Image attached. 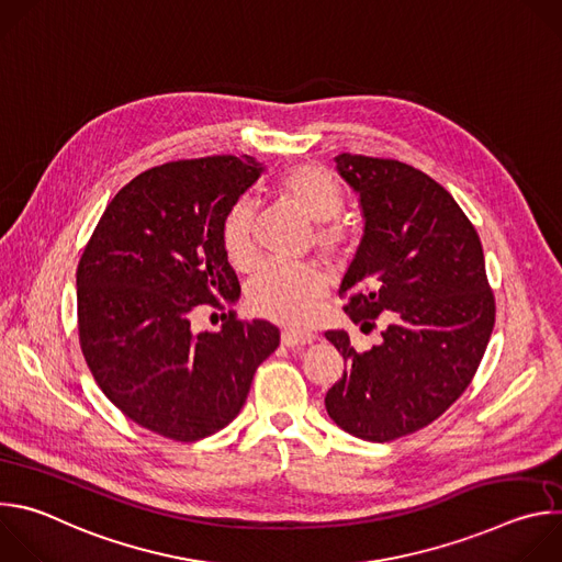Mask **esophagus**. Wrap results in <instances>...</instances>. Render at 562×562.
<instances>
[{"mask_svg": "<svg viewBox=\"0 0 562 562\" xmlns=\"http://www.w3.org/2000/svg\"><path fill=\"white\" fill-rule=\"evenodd\" d=\"M315 338L311 334H295V331H284L282 334V345L293 349V347H306L311 345Z\"/></svg>", "mask_w": 562, "mask_h": 562, "instance_id": "obj_1", "label": "esophagus"}]
</instances>
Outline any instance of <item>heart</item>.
Returning <instances> with one entry per match:
<instances>
[{
    "instance_id": "b5f03b06",
    "label": "heart",
    "mask_w": 562,
    "mask_h": 562,
    "mask_svg": "<svg viewBox=\"0 0 562 562\" xmlns=\"http://www.w3.org/2000/svg\"><path fill=\"white\" fill-rule=\"evenodd\" d=\"M276 191L306 220L319 224L315 243L325 256L338 258L347 247V235L340 226L327 224L342 209V191L336 178L317 165H300L289 169L276 182ZM254 224L256 211L251 202L239 200L231 206L222 224L224 254L235 267H249L254 260ZM327 284L323 276L311 269H265L249 286V306L280 325L302 327L315 315Z\"/></svg>"
}]
</instances>
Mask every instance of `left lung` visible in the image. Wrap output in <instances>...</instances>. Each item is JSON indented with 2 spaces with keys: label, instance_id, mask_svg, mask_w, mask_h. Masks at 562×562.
Returning <instances> with one entry per match:
<instances>
[{
  "label": "left lung",
  "instance_id": "8db88e82",
  "mask_svg": "<svg viewBox=\"0 0 562 562\" xmlns=\"http://www.w3.org/2000/svg\"><path fill=\"white\" fill-rule=\"evenodd\" d=\"M340 178L364 220L342 280L345 313L367 334L382 315L380 345L364 353L347 331H327L345 373L327 391L331 420L347 434L389 442L442 416L485 356L496 304L473 224L427 173L340 153Z\"/></svg>",
  "mask_w": 562,
  "mask_h": 562
}]
</instances>
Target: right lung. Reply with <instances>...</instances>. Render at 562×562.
<instances>
[{
    "label": "right lung",
    "instance_id": "add662e5",
    "mask_svg": "<svg viewBox=\"0 0 562 562\" xmlns=\"http://www.w3.org/2000/svg\"><path fill=\"white\" fill-rule=\"evenodd\" d=\"M262 173L249 155L144 171L109 202L79 260L87 364L111 403L148 431L180 442L220 431L280 345L267 319L243 323L228 313L220 331L191 327L200 304L231 306L239 297L222 224Z\"/></svg>",
    "mask_w": 562,
    "mask_h": 562
}]
</instances>
